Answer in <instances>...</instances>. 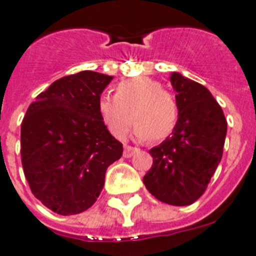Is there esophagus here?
Segmentation results:
<instances>
[{
	"label": "esophagus",
	"mask_w": 256,
	"mask_h": 256,
	"mask_svg": "<svg viewBox=\"0 0 256 256\" xmlns=\"http://www.w3.org/2000/svg\"><path fill=\"white\" fill-rule=\"evenodd\" d=\"M136 152H139V149L138 148H134V146H130V145H125L124 156H125V158H130V156H132Z\"/></svg>",
	"instance_id": "1"
}]
</instances>
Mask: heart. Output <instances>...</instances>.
Returning a JSON list of instances; mask_svg holds the SVG:
<instances>
[{
	"instance_id": "1",
	"label": "heart",
	"mask_w": 256,
	"mask_h": 256,
	"mask_svg": "<svg viewBox=\"0 0 256 256\" xmlns=\"http://www.w3.org/2000/svg\"><path fill=\"white\" fill-rule=\"evenodd\" d=\"M98 114L114 136L122 139L135 120L134 135L140 140L150 138L153 142L171 136L180 116L174 96L160 82L148 76L120 82L114 96H100Z\"/></svg>"
}]
</instances>
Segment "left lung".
<instances>
[{"label": "left lung", "instance_id": "1", "mask_svg": "<svg viewBox=\"0 0 256 256\" xmlns=\"http://www.w3.org/2000/svg\"><path fill=\"white\" fill-rule=\"evenodd\" d=\"M178 122L171 136L149 150L153 164L145 188L170 206H190L206 191L222 160L227 121L210 92L199 82L171 74Z\"/></svg>", "mask_w": 256, "mask_h": 256}]
</instances>
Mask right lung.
Instances as JSON below:
<instances>
[{
    "instance_id": "obj_1",
    "label": "right lung",
    "mask_w": 256,
    "mask_h": 256,
    "mask_svg": "<svg viewBox=\"0 0 256 256\" xmlns=\"http://www.w3.org/2000/svg\"><path fill=\"white\" fill-rule=\"evenodd\" d=\"M114 76L96 71L61 78L36 96L22 124V163L32 192L61 216L90 208L122 144L98 114Z\"/></svg>"
}]
</instances>
